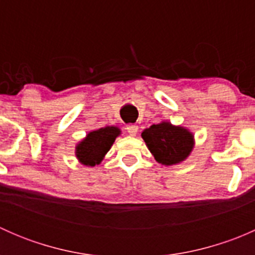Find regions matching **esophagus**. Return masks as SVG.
<instances>
[{"instance_id":"1","label":"esophagus","mask_w":255,"mask_h":255,"mask_svg":"<svg viewBox=\"0 0 255 255\" xmlns=\"http://www.w3.org/2000/svg\"><path fill=\"white\" fill-rule=\"evenodd\" d=\"M127 132L129 133L130 135H135V134H137V132H138V126H135V125L127 126Z\"/></svg>"}]
</instances>
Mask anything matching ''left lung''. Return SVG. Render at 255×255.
Listing matches in <instances>:
<instances>
[{"label":"left lung","mask_w":255,"mask_h":255,"mask_svg":"<svg viewBox=\"0 0 255 255\" xmlns=\"http://www.w3.org/2000/svg\"><path fill=\"white\" fill-rule=\"evenodd\" d=\"M142 138L155 160L163 165H175L184 161L195 144L194 134L189 129L165 121L144 129Z\"/></svg>","instance_id":"8db88e82"}]
</instances>
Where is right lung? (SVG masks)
Instances as JSON below:
<instances>
[{"mask_svg": "<svg viewBox=\"0 0 255 255\" xmlns=\"http://www.w3.org/2000/svg\"><path fill=\"white\" fill-rule=\"evenodd\" d=\"M120 134L121 129L115 126L92 130L76 145V158L86 166L99 165Z\"/></svg>", "mask_w": 255, "mask_h": 255, "instance_id": "right-lung-1", "label": "right lung"}]
</instances>
